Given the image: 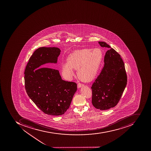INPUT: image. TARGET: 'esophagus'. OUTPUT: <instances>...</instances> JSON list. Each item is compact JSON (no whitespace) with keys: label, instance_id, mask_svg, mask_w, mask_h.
<instances>
[{"label":"esophagus","instance_id":"esophagus-1","mask_svg":"<svg viewBox=\"0 0 151 151\" xmlns=\"http://www.w3.org/2000/svg\"><path fill=\"white\" fill-rule=\"evenodd\" d=\"M83 86V85L82 84V83H78V88H81V87Z\"/></svg>","mask_w":151,"mask_h":151}]
</instances>
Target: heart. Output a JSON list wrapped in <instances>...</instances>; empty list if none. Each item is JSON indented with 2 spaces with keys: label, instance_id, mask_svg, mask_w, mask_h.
Wrapping results in <instances>:
<instances>
[{
  "label": "heart",
  "instance_id": "b5f03b06",
  "mask_svg": "<svg viewBox=\"0 0 151 151\" xmlns=\"http://www.w3.org/2000/svg\"><path fill=\"white\" fill-rule=\"evenodd\" d=\"M103 57V52L99 48L76 50L69 56L67 62L62 63V75L66 79H71L74 75L73 69L77 70L79 79L91 81L99 73Z\"/></svg>",
  "mask_w": 151,
  "mask_h": 151
}]
</instances>
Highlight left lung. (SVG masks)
I'll use <instances>...</instances> for the list:
<instances>
[{
	"instance_id": "left-lung-1",
	"label": "left lung",
	"mask_w": 151,
	"mask_h": 151,
	"mask_svg": "<svg viewBox=\"0 0 151 151\" xmlns=\"http://www.w3.org/2000/svg\"><path fill=\"white\" fill-rule=\"evenodd\" d=\"M99 43L108 50L104 58V68L91 87L92 104L97 109L107 110L119 102L126 86L127 77L121 55L105 42Z\"/></svg>"
}]
</instances>
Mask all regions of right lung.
<instances>
[{
  "mask_svg": "<svg viewBox=\"0 0 151 151\" xmlns=\"http://www.w3.org/2000/svg\"><path fill=\"white\" fill-rule=\"evenodd\" d=\"M60 52L58 47H39L30 57L25 70V87L28 95L48 115L64 114L77 90V84L63 80L58 70L44 68H55L47 64H57Z\"/></svg>",
  "mask_w": 151,
  "mask_h": 151,
  "instance_id": "obj_1",
  "label": "right lung"
}]
</instances>
